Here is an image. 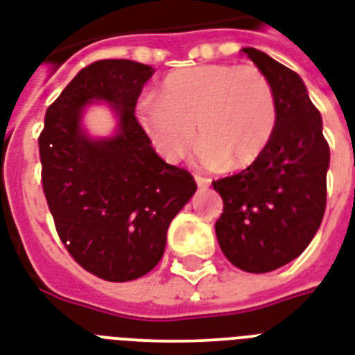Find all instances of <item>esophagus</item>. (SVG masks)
I'll use <instances>...</instances> for the list:
<instances>
[{
    "label": "esophagus",
    "instance_id": "34e87169",
    "mask_svg": "<svg viewBox=\"0 0 355 355\" xmlns=\"http://www.w3.org/2000/svg\"><path fill=\"white\" fill-rule=\"evenodd\" d=\"M194 180H196V185L200 187V189H205V187L211 185V181H209L207 178H202V175H194Z\"/></svg>",
    "mask_w": 355,
    "mask_h": 355
}]
</instances>
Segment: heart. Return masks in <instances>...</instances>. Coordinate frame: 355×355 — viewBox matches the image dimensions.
Here are the masks:
<instances>
[{
    "mask_svg": "<svg viewBox=\"0 0 355 355\" xmlns=\"http://www.w3.org/2000/svg\"><path fill=\"white\" fill-rule=\"evenodd\" d=\"M137 120L164 161H175L191 148L196 125L203 163L241 168L270 144L277 105L259 68L205 64L170 73L161 100L142 98L137 103Z\"/></svg>",
    "mask_w": 355,
    "mask_h": 355,
    "instance_id": "obj_1",
    "label": "heart"
}]
</instances>
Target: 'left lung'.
<instances>
[{
    "label": "left lung",
    "instance_id": "obj_1",
    "mask_svg": "<svg viewBox=\"0 0 355 355\" xmlns=\"http://www.w3.org/2000/svg\"><path fill=\"white\" fill-rule=\"evenodd\" d=\"M270 81L276 131L257 161L213 183L224 211L215 232L230 263L265 274L296 259L315 237L326 209L329 146L322 116L302 78L255 48H243Z\"/></svg>",
    "mask_w": 355,
    "mask_h": 355
}]
</instances>
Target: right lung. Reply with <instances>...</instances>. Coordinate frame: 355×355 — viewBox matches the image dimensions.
Instances as JSON below:
<instances>
[{"mask_svg": "<svg viewBox=\"0 0 355 355\" xmlns=\"http://www.w3.org/2000/svg\"><path fill=\"white\" fill-rule=\"evenodd\" d=\"M152 66L105 59L83 68L48 107L38 139L42 185L60 241L85 270L131 282L157 265L174 216L196 183L164 163L135 118ZM105 103L117 125L107 137L84 128L88 107Z\"/></svg>", "mask_w": 355, "mask_h": 355, "instance_id": "right-lung-1", "label": "right lung"}]
</instances>
